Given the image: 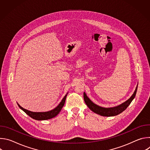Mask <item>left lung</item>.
Returning a JSON list of instances; mask_svg holds the SVG:
<instances>
[{"mask_svg":"<svg viewBox=\"0 0 150 150\" xmlns=\"http://www.w3.org/2000/svg\"><path fill=\"white\" fill-rule=\"evenodd\" d=\"M137 88H138V85H137V86L136 87V89H135L134 94L129 99L126 100V101H125L124 103H123L122 104H121L119 105L113 107V108H103V107H100V106L94 104L87 96L86 94H85V93H83V99H84L85 104L87 105L88 108L93 112H94L98 115H100L101 116H108V117L114 116H116V115L121 113L122 112H123L127 108V107L129 106V105L131 104V103L132 102V101L134 100V98H135V97L136 96Z\"/></svg>","mask_w":150,"mask_h":150,"instance_id":"left-lung-1","label":"left lung"}]
</instances>
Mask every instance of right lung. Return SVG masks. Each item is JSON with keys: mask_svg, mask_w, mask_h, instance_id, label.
I'll list each match as a JSON object with an SVG mask.
<instances>
[{"mask_svg": "<svg viewBox=\"0 0 150 150\" xmlns=\"http://www.w3.org/2000/svg\"><path fill=\"white\" fill-rule=\"evenodd\" d=\"M67 94H68V93L65 95V97H63V98L62 99L61 102L59 103V104L56 107V108H54V109H53L50 111H48V112H31L30 110H28L25 109L23 108H22V107H21L18 103V105L19 106V108L21 110H23L27 115H28L31 118H33L35 120H47V119H52V118L56 116L59 113V112L61 111L62 108L63 107L64 104H65Z\"/></svg>", "mask_w": 150, "mask_h": 150, "instance_id": "obj_1", "label": "right lung"}]
</instances>
